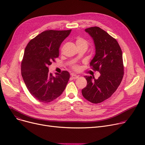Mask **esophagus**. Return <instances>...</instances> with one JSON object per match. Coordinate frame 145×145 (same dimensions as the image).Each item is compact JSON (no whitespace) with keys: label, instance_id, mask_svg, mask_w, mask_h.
I'll list each match as a JSON object with an SVG mask.
<instances>
[{"label":"esophagus","instance_id":"34e87169","mask_svg":"<svg viewBox=\"0 0 145 145\" xmlns=\"http://www.w3.org/2000/svg\"><path fill=\"white\" fill-rule=\"evenodd\" d=\"M78 77L79 76L76 74H71V78H72V79H76L78 78Z\"/></svg>","mask_w":145,"mask_h":145}]
</instances>
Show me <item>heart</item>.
I'll use <instances>...</instances> for the list:
<instances>
[{
    "label": "heart",
    "instance_id": "1",
    "mask_svg": "<svg viewBox=\"0 0 145 145\" xmlns=\"http://www.w3.org/2000/svg\"><path fill=\"white\" fill-rule=\"evenodd\" d=\"M76 44L78 46H84L86 48H88V42L83 39L82 37H78L76 40ZM78 67L76 66H74V69H77Z\"/></svg>",
    "mask_w": 145,
    "mask_h": 145
}]
</instances>
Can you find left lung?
<instances>
[{
    "label": "left lung",
    "instance_id": "8db88e82",
    "mask_svg": "<svg viewBox=\"0 0 145 145\" xmlns=\"http://www.w3.org/2000/svg\"><path fill=\"white\" fill-rule=\"evenodd\" d=\"M92 37L95 55L90 66L100 72L98 79L85 76L86 86L82 90L83 96L93 103L107 99L115 92L124 74L122 52L117 40L101 28L95 26L85 29Z\"/></svg>",
    "mask_w": 145,
    "mask_h": 145
}]
</instances>
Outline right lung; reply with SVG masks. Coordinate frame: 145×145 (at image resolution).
I'll return each instance as SVG.
<instances>
[{"label": "right lung", "mask_w": 145, "mask_h": 145, "mask_svg": "<svg viewBox=\"0 0 145 145\" xmlns=\"http://www.w3.org/2000/svg\"><path fill=\"white\" fill-rule=\"evenodd\" d=\"M71 30H49L30 40L25 50L21 73L25 85L37 101L49 103L63 93L70 78L67 71L49 72L48 66L59 57L60 44L71 32Z\"/></svg>", "instance_id": "obj_1"}]
</instances>
